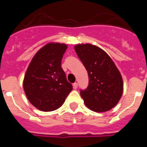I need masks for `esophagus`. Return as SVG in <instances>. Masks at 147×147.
<instances>
[{"mask_svg":"<svg viewBox=\"0 0 147 147\" xmlns=\"http://www.w3.org/2000/svg\"><path fill=\"white\" fill-rule=\"evenodd\" d=\"M73 87H74V89H76V88H77V87H78L77 82L74 83V84H73Z\"/></svg>","mask_w":147,"mask_h":147,"instance_id":"esophagus-1","label":"esophagus"}]
</instances>
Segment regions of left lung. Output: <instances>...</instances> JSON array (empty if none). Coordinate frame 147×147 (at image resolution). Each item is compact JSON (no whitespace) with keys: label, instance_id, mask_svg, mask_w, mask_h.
<instances>
[{"label":"left lung","instance_id":"8db88e82","mask_svg":"<svg viewBox=\"0 0 147 147\" xmlns=\"http://www.w3.org/2000/svg\"><path fill=\"white\" fill-rule=\"evenodd\" d=\"M77 56L86 68L89 84L80 95L85 105L95 112L111 110L123 93L121 75L110 56L91 44L75 45Z\"/></svg>","mask_w":147,"mask_h":147}]
</instances>
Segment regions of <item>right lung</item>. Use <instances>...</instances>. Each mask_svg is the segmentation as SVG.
<instances>
[{
  "label": "right lung",
  "instance_id": "right-lung-1",
  "mask_svg": "<svg viewBox=\"0 0 147 147\" xmlns=\"http://www.w3.org/2000/svg\"><path fill=\"white\" fill-rule=\"evenodd\" d=\"M65 44L51 42L32 59L26 72L23 88L28 101L38 110L50 112L63 105L73 86L61 67Z\"/></svg>",
  "mask_w": 147,
  "mask_h": 147
}]
</instances>
